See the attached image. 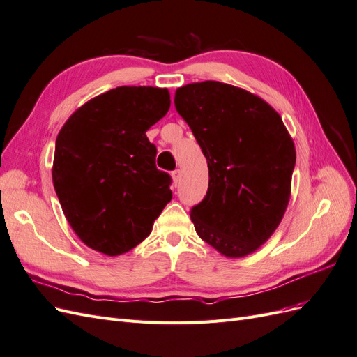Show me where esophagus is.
<instances>
[{
  "label": "esophagus",
  "mask_w": 357,
  "mask_h": 357,
  "mask_svg": "<svg viewBox=\"0 0 357 357\" xmlns=\"http://www.w3.org/2000/svg\"><path fill=\"white\" fill-rule=\"evenodd\" d=\"M171 177H172V183H174V185L177 186V183L180 181V177H181V171H180V169L172 171V172H171Z\"/></svg>",
  "instance_id": "1"
}]
</instances>
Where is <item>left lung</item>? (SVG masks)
Listing matches in <instances>:
<instances>
[{"label":"left lung","mask_w":357,"mask_h":357,"mask_svg":"<svg viewBox=\"0 0 357 357\" xmlns=\"http://www.w3.org/2000/svg\"><path fill=\"white\" fill-rule=\"evenodd\" d=\"M176 109L208 164V190L190 210L201 238L226 257L256 252L290 199L296 150L282 117L261 96L205 80L176 91Z\"/></svg>","instance_id":"obj_1"}]
</instances>
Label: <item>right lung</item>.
<instances>
[{"label": "right lung", "instance_id": "obj_1", "mask_svg": "<svg viewBox=\"0 0 357 357\" xmlns=\"http://www.w3.org/2000/svg\"><path fill=\"white\" fill-rule=\"evenodd\" d=\"M167 88L119 86L79 107L56 138L52 178L63 214L92 250L119 256L149 234L171 201L147 129L169 110Z\"/></svg>", "mask_w": 357, "mask_h": 357}]
</instances>
